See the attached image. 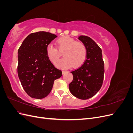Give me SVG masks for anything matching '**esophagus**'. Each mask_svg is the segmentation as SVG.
Masks as SVG:
<instances>
[{
	"label": "esophagus",
	"mask_w": 133,
	"mask_h": 133,
	"mask_svg": "<svg viewBox=\"0 0 133 133\" xmlns=\"http://www.w3.org/2000/svg\"><path fill=\"white\" fill-rule=\"evenodd\" d=\"M66 71H65V70H63L62 71V73H63V74H65V73H66Z\"/></svg>",
	"instance_id": "obj_1"
}]
</instances>
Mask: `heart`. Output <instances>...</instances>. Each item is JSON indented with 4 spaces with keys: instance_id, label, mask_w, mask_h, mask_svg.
<instances>
[{
    "instance_id": "b5f03b06",
    "label": "heart",
    "mask_w": 133,
    "mask_h": 133,
    "mask_svg": "<svg viewBox=\"0 0 133 133\" xmlns=\"http://www.w3.org/2000/svg\"><path fill=\"white\" fill-rule=\"evenodd\" d=\"M58 49L52 44L46 46V55L50 61L54 64L57 63L63 52L64 56L57 65L60 68H68L72 66L74 68L81 66L85 62L87 57V48L82 42L68 36H65L57 40Z\"/></svg>"
}]
</instances>
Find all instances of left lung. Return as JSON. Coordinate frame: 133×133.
<instances>
[{
    "label": "left lung",
    "instance_id": "obj_1",
    "mask_svg": "<svg viewBox=\"0 0 133 133\" xmlns=\"http://www.w3.org/2000/svg\"><path fill=\"white\" fill-rule=\"evenodd\" d=\"M78 39L87 46V57L81 66L71 71L73 80L69 88L75 97L86 100L97 93L103 85L104 63L101 48L93 40L85 35H80Z\"/></svg>",
    "mask_w": 133,
    "mask_h": 133
}]
</instances>
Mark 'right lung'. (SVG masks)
<instances>
[{
    "label": "right lung",
    "instance_id": "right-lung-1",
    "mask_svg": "<svg viewBox=\"0 0 133 133\" xmlns=\"http://www.w3.org/2000/svg\"><path fill=\"white\" fill-rule=\"evenodd\" d=\"M57 36L46 31L29 34L19 47L18 74L26 94L32 98L43 99L50 93L55 79L62 75L48 59L46 49Z\"/></svg>",
    "mask_w": 133,
    "mask_h": 133
}]
</instances>
